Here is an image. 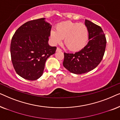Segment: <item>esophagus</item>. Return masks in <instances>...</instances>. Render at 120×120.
Segmentation results:
<instances>
[{
	"label": "esophagus",
	"mask_w": 120,
	"mask_h": 120,
	"mask_svg": "<svg viewBox=\"0 0 120 120\" xmlns=\"http://www.w3.org/2000/svg\"><path fill=\"white\" fill-rule=\"evenodd\" d=\"M62 49H60V47H57V49H56V51L58 52V51H62Z\"/></svg>",
	"instance_id": "esophagus-1"
}]
</instances>
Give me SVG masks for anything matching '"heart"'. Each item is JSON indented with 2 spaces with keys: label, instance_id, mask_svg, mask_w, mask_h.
<instances>
[{
  "label": "heart",
  "instance_id": "b5f03b06",
  "mask_svg": "<svg viewBox=\"0 0 120 120\" xmlns=\"http://www.w3.org/2000/svg\"><path fill=\"white\" fill-rule=\"evenodd\" d=\"M50 36L55 44L60 43L62 39H64V44L67 48L75 51L81 50L86 45L88 31L85 24L66 21L59 23L56 30H51Z\"/></svg>",
  "mask_w": 120,
  "mask_h": 120
}]
</instances>
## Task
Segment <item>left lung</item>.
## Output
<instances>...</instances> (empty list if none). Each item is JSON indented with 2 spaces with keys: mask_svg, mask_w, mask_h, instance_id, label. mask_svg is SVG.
Masks as SVG:
<instances>
[{
  "mask_svg": "<svg viewBox=\"0 0 120 120\" xmlns=\"http://www.w3.org/2000/svg\"><path fill=\"white\" fill-rule=\"evenodd\" d=\"M85 24L88 31L87 44L75 53H64L63 66L75 74L87 73L96 68L105 50L106 38L101 27L87 19H85Z\"/></svg>",
  "mask_w": 120,
  "mask_h": 120,
  "instance_id": "left-lung-1",
  "label": "left lung"
}]
</instances>
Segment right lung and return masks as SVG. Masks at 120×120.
Instances as JSON below:
<instances>
[{"mask_svg": "<svg viewBox=\"0 0 120 120\" xmlns=\"http://www.w3.org/2000/svg\"><path fill=\"white\" fill-rule=\"evenodd\" d=\"M45 18L34 19L19 27L11 39V57L17 74L28 80H36L44 72L47 59L57 47L49 45L51 25Z\"/></svg>", "mask_w": 120, "mask_h": 120, "instance_id": "obj_1", "label": "right lung"}]
</instances>
